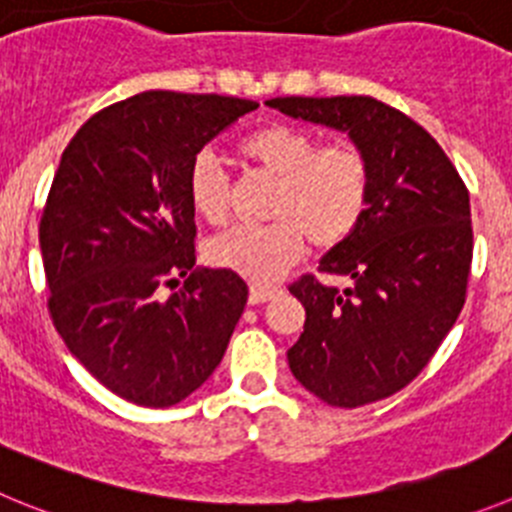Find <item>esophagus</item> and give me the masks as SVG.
<instances>
[{
    "instance_id": "esophagus-1",
    "label": "esophagus",
    "mask_w": 512,
    "mask_h": 512,
    "mask_svg": "<svg viewBox=\"0 0 512 512\" xmlns=\"http://www.w3.org/2000/svg\"><path fill=\"white\" fill-rule=\"evenodd\" d=\"M278 293V288H270V285H250V303L252 306H260V303L270 301V298Z\"/></svg>"
}]
</instances>
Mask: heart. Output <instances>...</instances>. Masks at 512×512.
I'll return each instance as SVG.
<instances>
[{
	"mask_svg": "<svg viewBox=\"0 0 512 512\" xmlns=\"http://www.w3.org/2000/svg\"><path fill=\"white\" fill-rule=\"evenodd\" d=\"M239 153L275 178L265 227H232L206 245V260L267 283L301 257L303 239L316 250L342 245L370 204L372 165L354 145L321 147L293 124H262L239 140ZM191 209L209 224L227 219V173L211 153L188 168Z\"/></svg>",
	"mask_w": 512,
	"mask_h": 512,
	"instance_id": "b5f03b06",
	"label": "heart"
}]
</instances>
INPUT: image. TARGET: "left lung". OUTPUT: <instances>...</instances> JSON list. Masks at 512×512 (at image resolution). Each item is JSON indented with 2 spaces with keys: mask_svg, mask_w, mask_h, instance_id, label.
I'll list each match as a JSON object with an SVG mask.
<instances>
[{
  "mask_svg": "<svg viewBox=\"0 0 512 512\" xmlns=\"http://www.w3.org/2000/svg\"><path fill=\"white\" fill-rule=\"evenodd\" d=\"M270 109L344 132L372 165L359 227L331 247L321 273L352 280L342 293L303 275L290 293L306 308L288 349L293 377L336 408L405 388L457 321L472 265L469 193L439 142L370 96H278Z\"/></svg>",
  "mask_w": 512,
  "mask_h": 512,
  "instance_id": "8db88e82",
  "label": "left lung"
}]
</instances>
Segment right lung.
<instances>
[{
    "instance_id": "add662e5",
    "label": "right lung",
    "mask_w": 512,
    "mask_h": 512,
    "mask_svg": "<svg viewBox=\"0 0 512 512\" xmlns=\"http://www.w3.org/2000/svg\"><path fill=\"white\" fill-rule=\"evenodd\" d=\"M252 109L142 91L94 114L63 150L40 219L50 316L68 352L130 403L168 408L199 390L245 311L237 273L193 267L186 181L206 142Z\"/></svg>"
}]
</instances>
